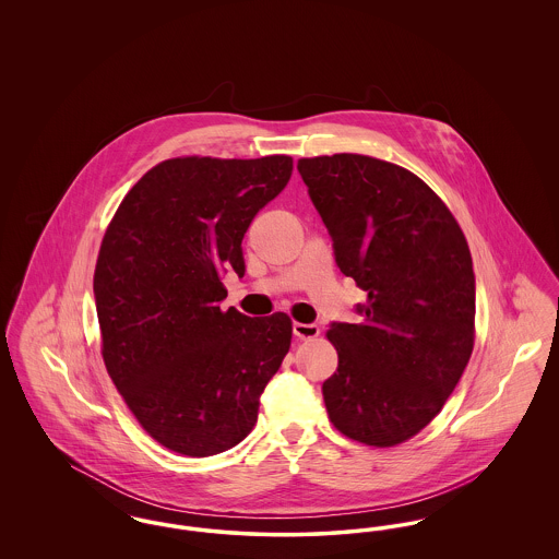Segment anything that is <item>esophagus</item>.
Listing matches in <instances>:
<instances>
[{"mask_svg": "<svg viewBox=\"0 0 559 559\" xmlns=\"http://www.w3.org/2000/svg\"><path fill=\"white\" fill-rule=\"evenodd\" d=\"M293 335L299 340H314L320 335V326L314 322H293Z\"/></svg>", "mask_w": 559, "mask_h": 559, "instance_id": "esophagus-1", "label": "esophagus"}]
</instances>
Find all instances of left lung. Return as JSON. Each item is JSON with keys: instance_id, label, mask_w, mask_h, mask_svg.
I'll return each mask as SVG.
<instances>
[{"instance_id": "obj_1", "label": "left lung", "mask_w": 559, "mask_h": 559, "mask_svg": "<svg viewBox=\"0 0 559 559\" xmlns=\"http://www.w3.org/2000/svg\"><path fill=\"white\" fill-rule=\"evenodd\" d=\"M337 267L367 292L362 322H331V424L394 447L442 411L474 349L476 276L456 219L415 174L365 155L297 160Z\"/></svg>"}]
</instances>
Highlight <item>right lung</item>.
Returning <instances> with one entry per match:
<instances>
[{
  "label": "right lung",
  "mask_w": 559,
  "mask_h": 559,
  "mask_svg": "<svg viewBox=\"0 0 559 559\" xmlns=\"http://www.w3.org/2000/svg\"><path fill=\"white\" fill-rule=\"evenodd\" d=\"M293 159L163 160L126 194L103 239L94 299L108 374L159 444L188 456L237 447L292 346L287 314L219 310L242 237L287 187Z\"/></svg>",
  "instance_id": "obj_1"
}]
</instances>
